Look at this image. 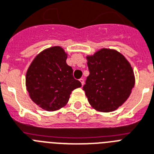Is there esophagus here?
Returning a JSON list of instances; mask_svg holds the SVG:
<instances>
[{
	"label": "esophagus",
	"instance_id": "esophagus-1",
	"mask_svg": "<svg viewBox=\"0 0 154 154\" xmlns=\"http://www.w3.org/2000/svg\"><path fill=\"white\" fill-rule=\"evenodd\" d=\"M79 81H80L81 84H82V85H83V84H84V79L81 78L80 79H79Z\"/></svg>",
	"mask_w": 154,
	"mask_h": 154
}]
</instances>
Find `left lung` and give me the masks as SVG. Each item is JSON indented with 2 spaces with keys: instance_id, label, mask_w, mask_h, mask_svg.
<instances>
[{
  "instance_id": "1",
  "label": "left lung",
  "mask_w": 154,
  "mask_h": 154,
  "mask_svg": "<svg viewBox=\"0 0 154 154\" xmlns=\"http://www.w3.org/2000/svg\"><path fill=\"white\" fill-rule=\"evenodd\" d=\"M87 59L90 75L83 90L89 103L102 112L116 110L134 86L132 67L122 54L110 49H101Z\"/></svg>"
}]
</instances>
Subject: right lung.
I'll use <instances>...</instances> for the list:
<instances>
[{
    "label": "right lung",
    "mask_w": 154,
    "mask_h": 154,
    "mask_svg": "<svg viewBox=\"0 0 154 154\" xmlns=\"http://www.w3.org/2000/svg\"><path fill=\"white\" fill-rule=\"evenodd\" d=\"M66 60L62 48L52 47L40 52L28 67L27 90L32 100L44 110L54 111L64 106L71 91L82 86Z\"/></svg>",
    "instance_id": "1"
}]
</instances>
